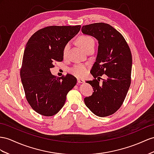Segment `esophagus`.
Listing matches in <instances>:
<instances>
[{
	"instance_id": "obj_1",
	"label": "esophagus",
	"mask_w": 154,
	"mask_h": 154,
	"mask_svg": "<svg viewBox=\"0 0 154 154\" xmlns=\"http://www.w3.org/2000/svg\"><path fill=\"white\" fill-rule=\"evenodd\" d=\"M85 82V80L82 79H77V83L78 85H79L81 83H83Z\"/></svg>"
}]
</instances>
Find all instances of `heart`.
Returning <instances> with one entry per match:
<instances>
[{"label":"heart","instance_id":"1","mask_svg":"<svg viewBox=\"0 0 154 154\" xmlns=\"http://www.w3.org/2000/svg\"><path fill=\"white\" fill-rule=\"evenodd\" d=\"M78 43L79 44L81 45V47L85 51H87L90 49L94 48V39L87 35H81L78 38ZM70 47V43L68 42L64 45V48L62 51V54L63 57H66L68 54V50ZM88 67L84 64H77L76 66H73V68L69 69L70 72L72 73L74 75H75L79 77H84L87 73Z\"/></svg>","mask_w":154,"mask_h":154}]
</instances>
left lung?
<instances>
[{"label": "left lung", "mask_w": 154, "mask_h": 154, "mask_svg": "<svg viewBox=\"0 0 154 154\" xmlns=\"http://www.w3.org/2000/svg\"><path fill=\"white\" fill-rule=\"evenodd\" d=\"M81 30L83 34L96 38L99 43L96 60L90 71L94 79L87 81L94 92L85 98V103L94 115L108 116L120 109L131 85V50L124 36L107 23H92L82 26ZM103 74L106 75L105 80L100 78Z\"/></svg>", "instance_id": "obj_1"}]
</instances>
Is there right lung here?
Returning <instances> with one entry per match:
<instances>
[{
	"mask_svg": "<svg viewBox=\"0 0 154 154\" xmlns=\"http://www.w3.org/2000/svg\"><path fill=\"white\" fill-rule=\"evenodd\" d=\"M80 29L81 25L47 26L36 31L26 43L20 76L26 99L39 115H56L77 83L72 75L57 77L50 69L54 62L63 60V48Z\"/></svg>",
	"mask_w": 154,
	"mask_h": 154,
	"instance_id": "right-lung-1",
	"label": "right lung"
}]
</instances>
